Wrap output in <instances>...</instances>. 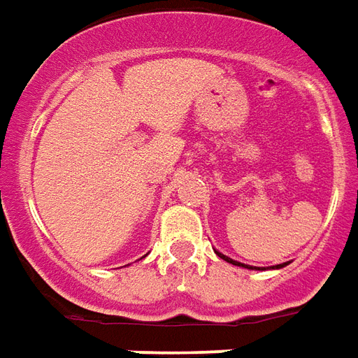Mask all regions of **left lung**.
Returning <instances> with one entry per match:
<instances>
[{
    "instance_id": "left-lung-1",
    "label": "left lung",
    "mask_w": 358,
    "mask_h": 358,
    "mask_svg": "<svg viewBox=\"0 0 358 358\" xmlns=\"http://www.w3.org/2000/svg\"><path fill=\"white\" fill-rule=\"evenodd\" d=\"M215 255L220 256V258H224L225 262H229V264H235V266H245V264H241V262H235V260H231V258H227V256L222 255V252H217V250H215ZM283 266H285V264H278V266H273V268H283ZM245 268H250V266H245ZM255 270H256V268H255Z\"/></svg>"
}]
</instances>
